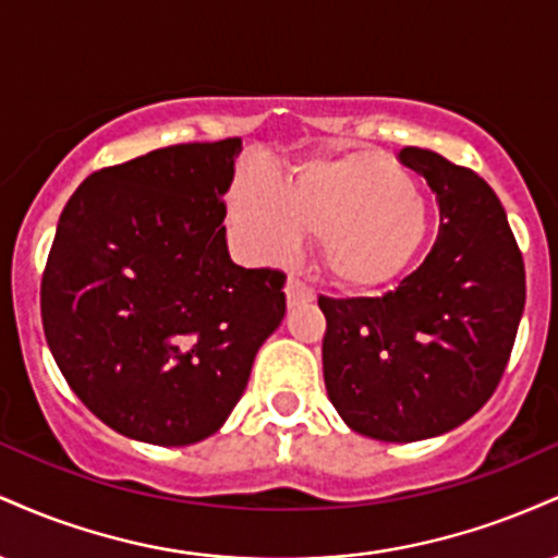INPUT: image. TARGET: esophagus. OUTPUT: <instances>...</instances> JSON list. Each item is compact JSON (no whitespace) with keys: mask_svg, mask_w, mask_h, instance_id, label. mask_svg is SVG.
Listing matches in <instances>:
<instances>
[{"mask_svg":"<svg viewBox=\"0 0 558 558\" xmlns=\"http://www.w3.org/2000/svg\"><path fill=\"white\" fill-rule=\"evenodd\" d=\"M286 299H288V304H301V301H312L315 299V291H312L310 286L304 283V280H299L296 275H291V278H288V283H286Z\"/></svg>","mask_w":558,"mask_h":558,"instance_id":"1","label":"esophagus"}]
</instances>
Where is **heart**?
<instances>
[{
	"label": "heart",
	"mask_w": 558,
	"mask_h": 558,
	"mask_svg": "<svg viewBox=\"0 0 558 558\" xmlns=\"http://www.w3.org/2000/svg\"><path fill=\"white\" fill-rule=\"evenodd\" d=\"M228 215L262 259H283L301 235H317L325 270L349 291L399 280L430 239L427 204L407 172L375 151L317 159L286 189L246 178L230 194Z\"/></svg>",
	"instance_id": "b5f03b06"
}]
</instances>
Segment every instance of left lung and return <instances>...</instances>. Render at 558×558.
Masks as SVG:
<instances>
[{
	"label": "left lung",
	"instance_id": "1",
	"mask_svg": "<svg viewBox=\"0 0 558 558\" xmlns=\"http://www.w3.org/2000/svg\"><path fill=\"white\" fill-rule=\"evenodd\" d=\"M401 165L438 196L430 254L380 299L319 296L328 399L354 433L412 444L459 427L501 380L524 310V265L493 189L430 149Z\"/></svg>",
	"mask_w": 558,
	"mask_h": 558
}]
</instances>
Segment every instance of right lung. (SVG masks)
<instances>
[{
	"label": "right lung",
	"mask_w": 558,
	"mask_h": 558,
	"mask_svg": "<svg viewBox=\"0 0 558 558\" xmlns=\"http://www.w3.org/2000/svg\"><path fill=\"white\" fill-rule=\"evenodd\" d=\"M241 138L88 175L62 209L41 323L73 393L112 430L191 446L226 425L286 315V275L235 265L226 204Z\"/></svg>",
	"instance_id": "obj_1"
}]
</instances>
